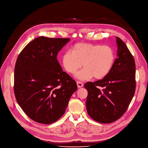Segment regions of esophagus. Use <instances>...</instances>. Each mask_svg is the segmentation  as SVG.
<instances>
[{"label": "esophagus", "mask_w": 148, "mask_h": 148, "mask_svg": "<svg viewBox=\"0 0 148 148\" xmlns=\"http://www.w3.org/2000/svg\"><path fill=\"white\" fill-rule=\"evenodd\" d=\"M77 86L78 88H82L83 86V83L82 82H77Z\"/></svg>", "instance_id": "obj_1"}]
</instances>
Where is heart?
<instances>
[{
    "label": "heart",
    "mask_w": 148,
    "mask_h": 148,
    "mask_svg": "<svg viewBox=\"0 0 148 148\" xmlns=\"http://www.w3.org/2000/svg\"><path fill=\"white\" fill-rule=\"evenodd\" d=\"M115 53L109 46L78 43L66 52L62 57L64 69L70 74L77 75L79 79L86 80L94 77L102 79L108 75L114 66Z\"/></svg>",
    "instance_id": "heart-1"
}]
</instances>
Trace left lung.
I'll return each instance as SVG.
<instances>
[{
  "instance_id": "obj_1",
  "label": "left lung",
  "mask_w": 148,
  "mask_h": 148,
  "mask_svg": "<svg viewBox=\"0 0 148 148\" xmlns=\"http://www.w3.org/2000/svg\"><path fill=\"white\" fill-rule=\"evenodd\" d=\"M117 57L110 73L102 79L88 82L86 102L88 115L97 122L109 123L120 118L135 92V63L122 39L116 37ZM99 87L103 88L102 90Z\"/></svg>"
}]
</instances>
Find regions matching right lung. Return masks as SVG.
I'll list each match as a JSON object with an SVG mask.
<instances>
[{"label": "right lung", "mask_w": 148, "mask_h": 148, "mask_svg": "<svg viewBox=\"0 0 148 148\" xmlns=\"http://www.w3.org/2000/svg\"><path fill=\"white\" fill-rule=\"evenodd\" d=\"M67 38L39 36L28 43L17 58L14 92L18 104L35 122L51 124L64 115L77 89L74 79L57 59Z\"/></svg>", "instance_id": "right-lung-1"}]
</instances>
